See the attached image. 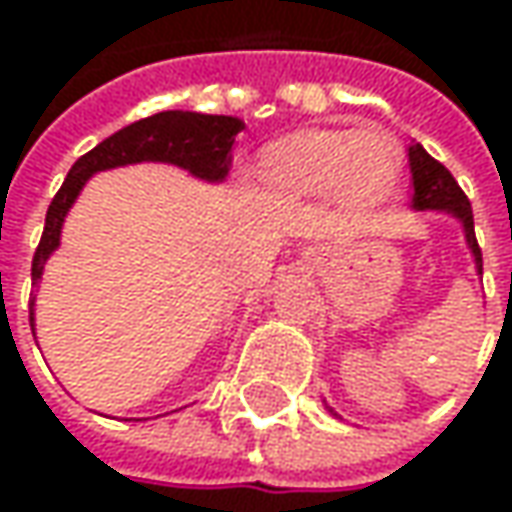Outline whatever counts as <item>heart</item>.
<instances>
[{
	"label": "heart",
	"instance_id": "obj_1",
	"mask_svg": "<svg viewBox=\"0 0 512 512\" xmlns=\"http://www.w3.org/2000/svg\"><path fill=\"white\" fill-rule=\"evenodd\" d=\"M402 150L384 130H305L270 150L267 179L302 196L339 193L347 202H376L396 185Z\"/></svg>",
	"mask_w": 512,
	"mask_h": 512
}]
</instances>
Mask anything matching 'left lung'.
Segmentation results:
<instances>
[{"instance_id": "left-lung-1", "label": "left lung", "mask_w": 512, "mask_h": 512, "mask_svg": "<svg viewBox=\"0 0 512 512\" xmlns=\"http://www.w3.org/2000/svg\"><path fill=\"white\" fill-rule=\"evenodd\" d=\"M407 159H410V173H413V196H410V207L413 210H439L453 216L464 230V242L473 253L476 262V273L482 276V250L476 242V230H473V207L467 202L464 190L459 182L453 179V173L444 168L442 162H436L427 150L413 142L407 148ZM327 407V404H325ZM330 416L339 419V413L333 407H327Z\"/></svg>"}]
</instances>
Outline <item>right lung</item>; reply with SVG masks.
Returning <instances> with one entry per match:
<instances>
[{"label":"right lung","instance_id":"add662e5","mask_svg":"<svg viewBox=\"0 0 512 512\" xmlns=\"http://www.w3.org/2000/svg\"><path fill=\"white\" fill-rule=\"evenodd\" d=\"M242 130H245V122L239 116H210V113H196V110H162L156 116L139 119L128 128L116 130L105 142H99L85 156H79L48 207L42 242L33 253V267H30L33 285H39L48 259L62 242V225L68 219V210L79 199L90 176H96L102 170L139 165V162H165V165L187 170L190 176H196L202 182L219 185L230 173V162H233L230 153H233L236 136ZM33 305H36V290L30 293V327L36 330Z\"/></svg>","mask_w":512,"mask_h":512}]
</instances>
